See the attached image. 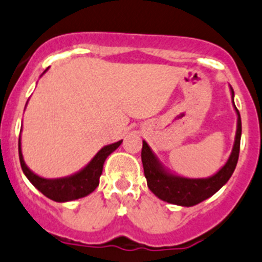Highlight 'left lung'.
Returning <instances> with one entry per match:
<instances>
[{
	"label": "left lung",
	"instance_id": "left-lung-1",
	"mask_svg": "<svg viewBox=\"0 0 262 262\" xmlns=\"http://www.w3.org/2000/svg\"><path fill=\"white\" fill-rule=\"evenodd\" d=\"M232 92V102L237 113V132H235L234 144L232 154L225 162L224 166L209 178H185L174 174L162 165L159 157L154 154L151 147L143 141L142 146V164H143L144 177L149 190L160 200L178 206L190 207L200 202L205 201L217 192L234 172L239 156L241 134H242V123H241L239 111L234 105V91Z\"/></svg>",
	"mask_w": 262,
	"mask_h": 262
}]
</instances>
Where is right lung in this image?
<instances>
[{
	"instance_id": "right-lung-1",
	"label": "right lung",
	"mask_w": 262,
	"mask_h": 262,
	"mask_svg": "<svg viewBox=\"0 0 262 262\" xmlns=\"http://www.w3.org/2000/svg\"><path fill=\"white\" fill-rule=\"evenodd\" d=\"M121 142L123 141L115 142V143H111L102 147L95 155V157L83 169H80L79 171L74 172V174L69 175V177L47 179V178H42L39 175L34 174L27 166V164L24 161V157H23L21 141L19 138L20 165H21L23 172L28 178V180L40 193H43L46 197H48V199L56 202L74 201V200L82 199V197L91 194L98 187V184H100V177L102 174L103 164H105L106 159L120 146Z\"/></svg>"
}]
</instances>
